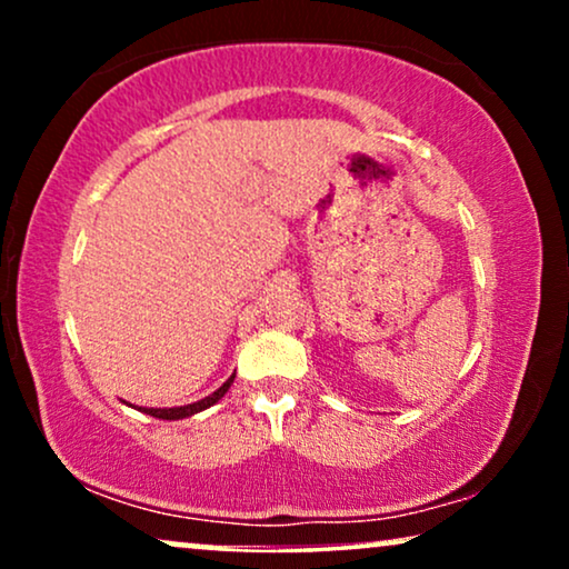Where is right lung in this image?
<instances>
[{"label": "right lung", "mask_w": 569, "mask_h": 569, "mask_svg": "<svg viewBox=\"0 0 569 569\" xmlns=\"http://www.w3.org/2000/svg\"><path fill=\"white\" fill-rule=\"evenodd\" d=\"M232 380H236V376H230L228 380H224V383L217 388L214 393H209V396H204V399L201 401H193V403H186V407H170V409H147V407H139V411H144V415H150V417H154V419H186V417H191V415H199V411H204V409H209L212 407V403H217L222 399L224 393H228V388L232 386ZM131 407V403H129Z\"/></svg>", "instance_id": "right-lung-1"}]
</instances>
